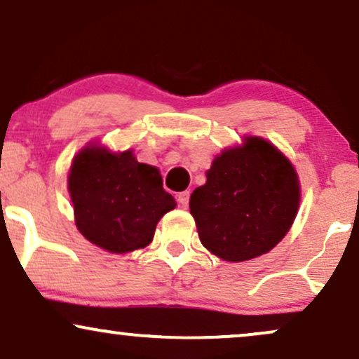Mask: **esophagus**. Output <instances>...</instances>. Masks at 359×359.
<instances>
[{
	"mask_svg": "<svg viewBox=\"0 0 359 359\" xmlns=\"http://www.w3.org/2000/svg\"><path fill=\"white\" fill-rule=\"evenodd\" d=\"M189 198H190V192H180L177 195V202H179V205L182 208L189 207Z\"/></svg>",
	"mask_w": 359,
	"mask_h": 359,
	"instance_id": "1",
	"label": "esophagus"
}]
</instances>
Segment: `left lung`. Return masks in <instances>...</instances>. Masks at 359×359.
Returning a JSON list of instances; mask_svg holds the SVG:
<instances>
[{
    "mask_svg": "<svg viewBox=\"0 0 359 359\" xmlns=\"http://www.w3.org/2000/svg\"><path fill=\"white\" fill-rule=\"evenodd\" d=\"M302 190L292 162L269 140L247 135L224 149L190 195L198 238L225 262L269 253L292 229Z\"/></svg>",
    "mask_w": 359,
    "mask_h": 359,
    "instance_id": "1",
    "label": "left lung"
}]
</instances>
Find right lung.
<instances>
[{"label":"right lung","mask_w":359,"mask_h":359,"mask_svg":"<svg viewBox=\"0 0 359 359\" xmlns=\"http://www.w3.org/2000/svg\"><path fill=\"white\" fill-rule=\"evenodd\" d=\"M67 190L79 232L111 253L147 247L157 222L177 205L157 167L137 162L130 149L112 152L99 144L72 158Z\"/></svg>","instance_id":"obj_1"}]
</instances>
